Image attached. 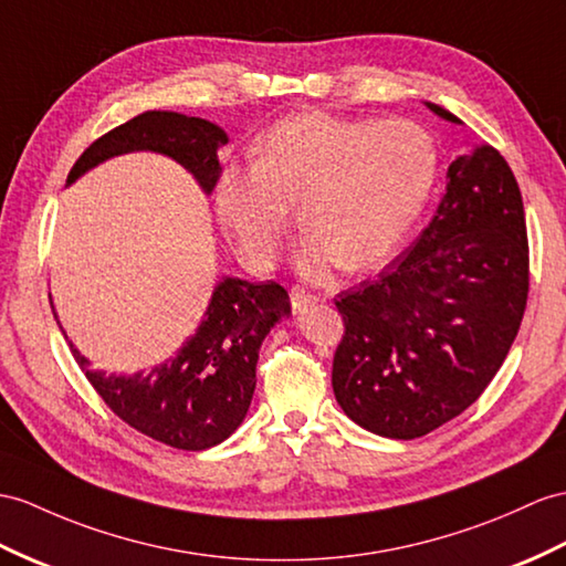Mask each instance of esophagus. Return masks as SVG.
<instances>
[{"label": "esophagus", "mask_w": 566, "mask_h": 566, "mask_svg": "<svg viewBox=\"0 0 566 566\" xmlns=\"http://www.w3.org/2000/svg\"><path fill=\"white\" fill-rule=\"evenodd\" d=\"M291 302H293V310H295V312H302V310L312 307L314 302H316V297H314L312 293L300 291V287H293V291H291Z\"/></svg>", "instance_id": "1"}]
</instances>
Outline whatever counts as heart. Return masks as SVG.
<instances>
[{"mask_svg":"<svg viewBox=\"0 0 566 566\" xmlns=\"http://www.w3.org/2000/svg\"><path fill=\"white\" fill-rule=\"evenodd\" d=\"M439 175V148L410 119H346L305 109L275 122L254 163L216 177V213L252 266H269L293 220L307 226L302 266L367 271L387 261L416 226Z\"/></svg>","mask_w":566,"mask_h":566,"instance_id":"1","label":"heart"}]
</instances>
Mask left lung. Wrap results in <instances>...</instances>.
Here are the masks:
<instances>
[{
  "instance_id": "left-lung-1",
  "label": "left lung",
  "mask_w": 566,
  "mask_h": 566,
  "mask_svg": "<svg viewBox=\"0 0 566 566\" xmlns=\"http://www.w3.org/2000/svg\"><path fill=\"white\" fill-rule=\"evenodd\" d=\"M447 177L420 238L336 300L346 326L331 371L336 401L379 437L418 439L473 406L526 312V213L512 168L497 148L480 146Z\"/></svg>"
}]
</instances>
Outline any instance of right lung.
Here are the masks:
<instances>
[{
  "label": "right lung",
  "mask_w": 566,
  "mask_h": 566,
  "mask_svg": "<svg viewBox=\"0 0 566 566\" xmlns=\"http://www.w3.org/2000/svg\"><path fill=\"white\" fill-rule=\"evenodd\" d=\"M223 144L226 132L211 122L150 109L95 139L69 170L66 185L113 156L156 150L185 165L203 191H211L223 170L218 160ZM285 314H291V297L283 285L226 279L213 291L197 334L148 375L91 371L86 357L69 346L95 394L122 422L172 449L201 451L223 442L244 420L256 387L261 340Z\"/></svg>",
  "instance_id": "obj_1"
}]
</instances>
